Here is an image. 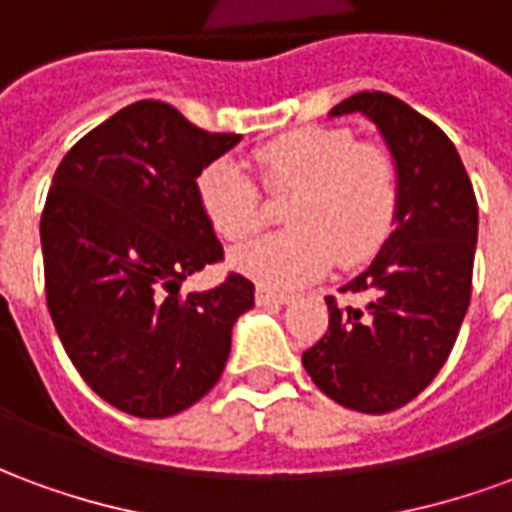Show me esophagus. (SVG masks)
Returning <instances> with one entry per match:
<instances>
[{
    "mask_svg": "<svg viewBox=\"0 0 512 512\" xmlns=\"http://www.w3.org/2000/svg\"><path fill=\"white\" fill-rule=\"evenodd\" d=\"M293 299L290 293H279V290L271 288H257L255 290V301L260 307H271V304H288Z\"/></svg>",
    "mask_w": 512,
    "mask_h": 512,
    "instance_id": "1",
    "label": "esophagus"
}]
</instances>
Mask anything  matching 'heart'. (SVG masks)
Instances as JSON below:
<instances>
[{"label":"heart","mask_w":512,"mask_h":512,"mask_svg":"<svg viewBox=\"0 0 512 512\" xmlns=\"http://www.w3.org/2000/svg\"><path fill=\"white\" fill-rule=\"evenodd\" d=\"M268 194H290L282 233L235 249L230 263L246 277L296 288L329 266L354 268L378 255L400 213V167L376 142H356L340 126H310L255 150ZM197 200L216 233L244 241L266 222V200L233 158H219L197 175Z\"/></svg>","instance_id":"b5f03b06"}]
</instances>
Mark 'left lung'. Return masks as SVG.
Returning <instances> with one entry per match:
<instances>
[{
    "instance_id": "obj_1",
    "label": "left lung",
    "mask_w": 512,
    "mask_h": 512,
    "mask_svg": "<svg viewBox=\"0 0 512 512\" xmlns=\"http://www.w3.org/2000/svg\"><path fill=\"white\" fill-rule=\"evenodd\" d=\"M362 112L400 167V213L376 260L326 299L329 329L301 365L323 395L362 414H386L436 378L472 299L477 200L447 134L389 93H356L332 117Z\"/></svg>"
}]
</instances>
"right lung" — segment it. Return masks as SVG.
Masks as SVG:
<instances>
[{"mask_svg": "<svg viewBox=\"0 0 512 512\" xmlns=\"http://www.w3.org/2000/svg\"><path fill=\"white\" fill-rule=\"evenodd\" d=\"M241 142L202 131L175 106L136 101L65 153L40 216L46 304L65 354L95 395L131 417L194 406L219 381L255 285L180 296L224 257L197 175Z\"/></svg>", "mask_w": 512, "mask_h": 512, "instance_id": "right-lung-1", "label": "right lung"}]
</instances>
